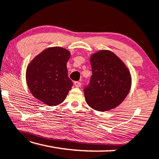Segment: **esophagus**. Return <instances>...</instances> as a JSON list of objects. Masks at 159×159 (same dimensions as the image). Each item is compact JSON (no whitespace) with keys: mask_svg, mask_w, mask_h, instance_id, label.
I'll return each mask as SVG.
<instances>
[{"mask_svg":"<svg viewBox=\"0 0 159 159\" xmlns=\"http://www.w3.org/2000/svg\"><path fill=\"white\" fill-rule=\"evenodd\" d=\"M74 84H75V86L77 87V88H80V87L82 85V83L80 82L76 81V82H74Z\"/></svg>","mask_w":159,"mask_h":159,"instance_id":"obj_1","label":"esophagus"}]
</instances>
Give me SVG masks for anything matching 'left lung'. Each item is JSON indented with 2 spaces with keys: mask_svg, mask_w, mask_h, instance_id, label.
Segmentation results:
<instances>
[{
  "mask_svg": "<svg viewBox=\"0 0 159 159\" xmlns=\"http://www.w3.org/2000/svg\"><path fill=\"white\" fill-rule=\"evenodd\" d=\"M92 75L84 94L93 109L106 111L116 108L129 92L131 76L125 64L110 51L103 50L90 58Z\"/></svg>",
  "mask_w": 159,
  "mask_h": 159,
  "instance_id": "left-lung-1",
  "label": "left lung"
}]
</instances>
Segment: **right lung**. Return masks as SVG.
Wrapping results in <instances>:
<instances>
[{"label": "right lung", "instance_id": "1", "mask_svg": "<svg viewBox=\"0 0 159 159\" xmlns=\"http://www.w3.org/2000/svg\"><path fill=\"white\" fill-rule=\"evenodd\" d=\"M70 52L61 47L49 48L28 65L26 80L34 98L48 106H56L66 98L73 85L66 63Z\"/></svg>", "mask_w": 159, "mask_h": 159}]
</instances>
